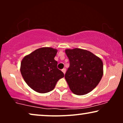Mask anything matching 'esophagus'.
Masks as SVG:
<instances>
[{"mask_svg":"<svg viewBox=\"0 0 123 123\" xmlns=\"http://www.w3.org/2000/svg\"><path fill=\"white\" fill-rule=\"evenodd\" d=\"M62 71L63 72L64 74H65V72H66V69H65V68H63V69L62 70Z\"/></svg>","mask_w":123,"mask_h":123,"instance_id":"esophagus-1","label":"esophagus"}]
</instances>
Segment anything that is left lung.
<instances>
[{
	"instance_id": "8db88e82",
	"label": "left lung",
	"mask_w": 123,
	"mask_h": 123,
	"mask_svg": "<svg viewBox=\"0 0 123 123\" xmlns=\"http://www.w3.org/2000/svg\"><path fill=\"white\" fill-rule=\"evenodd\" d=\"M70 66L65 78L71 91L84 95L98 85L104 74L101 59L88 50L75 48L65 49Z\"/></svg>"
}]
</instances>
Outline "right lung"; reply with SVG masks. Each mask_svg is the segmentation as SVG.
<instances>
[{
  "instance_id": "right-lung-1",
  "label": "right lung",
  "mask_w": 123,
  "mask_h": 123,
  "mask_svg": "<svg viewBox=\"0 0 123 123\" xmlns=\"http://www.w3.org/2000/svg\"><path fill=\"white\" fill-rule=\"evenodd\" d=\"M58 50L43 47L25 56L21 63V74L30 88L40 93L51 91L64 75L55 60Z\"/></svg>"
}]
</instances>
